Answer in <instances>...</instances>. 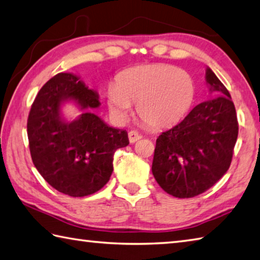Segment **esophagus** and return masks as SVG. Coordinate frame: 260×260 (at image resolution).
Listing matches in <instances>:
<instances>
[{"label":"esophagus","instance_id":"34e87169","mask_svg":"<svg viewBox=\"0 0 260 260\" xmlns=\"http://www.w3.org/2000/svg\"><path fill=\"white\" fill-rule=\"evenodd\" d=\"M141 138H142V136H141V134H139L136 131L128 132V140L131 143H135L136 141H139Z\"/></svg>","mask_w":260,"mask_h":260}]
</instances>
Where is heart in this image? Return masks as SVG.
<instances>
[{
	"mask_svg": "<svg viewBox=\"0 0 260 260\" xmlns=\"http://www.w3.org/2000/svg\"><path fill=\"white\" fill-rule=\"evenodd\" d=\"M194 82L171 64L139 66L122 72L107 89L108 106L117 119L136 105L140 119L151 128H166L182 119L193 102Z\"/></svg>",
	"mask_w": 260,
	"mask_h": 260,
	"instance_id": "heart-1",
	"label": "heart"
}]
</instances>
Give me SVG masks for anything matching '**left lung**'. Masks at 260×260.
I'll return each instance as SVG.
<instances>
[{
    "mask_svg": "<svg viewBox=\"0 0 260 260\" xmlns=\"http://www.w3.org/2000/svg\"><path fill=\"white\" fill-rule=\"evenodd\" d=\"M210 92L218 96L196 106L184 119L157 139L152 174L165 192L193 198L208 190L230 168L239 125L228 89L210 68Z\"/></svg>",
    "mask_w": 260,
    "mask_h": 260,
    "instance_id": "obj_1",
    "label": "left lung"
}]
</instances>
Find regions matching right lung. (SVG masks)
<instances>
[{"label": "right lung", "mask_w": 260, "mask_h": 260, "mask_svg": "<svg viewBox=\"0 0 260 260\" xmlns=\"http://www.w3.org/2000/svg\"><path fill=\"white\" fill-rule=\"evenodd\" d=\"M69 101L83 110L72 122L62 116V106ZM100 105L99 94L69 73L52 77L32 102L27 121L32 162L63 194L85 197L102 188L114 171L115 151L129 143L126 131L93 114Z\"/></svg>", "instance_id": "add662e5"}]
</instances>
